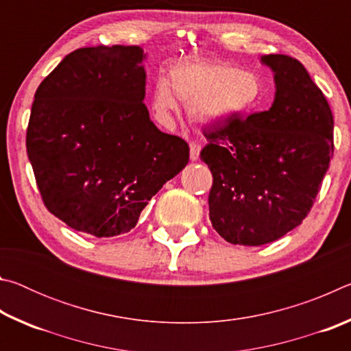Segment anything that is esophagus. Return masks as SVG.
I'll return each instance as SVG.
<instances>
[{"label": "esophagus", "instance_id": "esophagus-1", "mask_svg": "<svg viewBox=\"0 0 351 351\" xmlns=\"http://www.w3.org/2000/svg\"><path fill=\"white\" fill-rule=\"evenodd\" d=\"M199 152H201V145L198 142H190V159H192V161H198Z\"/></svg>", "mask_w": 351, "mask_h": 351}]
</instances>
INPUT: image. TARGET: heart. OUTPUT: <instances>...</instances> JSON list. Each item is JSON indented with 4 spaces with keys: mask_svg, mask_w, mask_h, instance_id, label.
<instances>
[{
    "mask_svg": "<svg viewBox=\"0 0 351 351\" xmlns=\"http://www.w3.org/2000/svg\"><path fill=\"white\" fill-rule=\"evenodd\" d=\"M175 96L199 122L217 123L251 114L263 100L261 77L232 63L184 60L171 64L167 80L154 83L152 106L167 117L176 110Z\"/></svg>",
    "mask_w": 351,
    "mask_h": 351,
    "instance_id": "b5f03b06",
    "label": "heart"
}]
</instances>
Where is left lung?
I'll list each match as a JSON object with an SVG mask.
<instances>
[{
    "mask_svg": "<svg viewBox=\"0 0 351 351\" xmlns=\"http://www.w3.org/2000/svg\"><path fill=\"white\" fill-rule=\"evenodd\" d=\"M260 62L274 73L271 108L204 128L199 153L213 176L209 218L232 245H266L299 226L335 152L330 105L304 64L282 54Z\"/></svg>",
    "mask_w": 351,
    "mask_h": 351,
    "instance_id": "obj_1",
    "label": "left lung"
}]
</instances>
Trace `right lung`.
Instances as JSON below:
<instances>
[{"label":"right lung","mask_w":351,"mask_h":351,"mask_svg":"<svg viewBox=\"0 0 351 351\" xmlns=\"http://www.w3.org/2000/svg\"><path fill=\"white\" fill-rule=\"evenodd\" d=\"M139 46L71 52L40 83L26 148L47 210L79 232L127 234L189 162L187 142L152 122Z\"/></svg>","instance_id":"add662e5"}]
</instances>
